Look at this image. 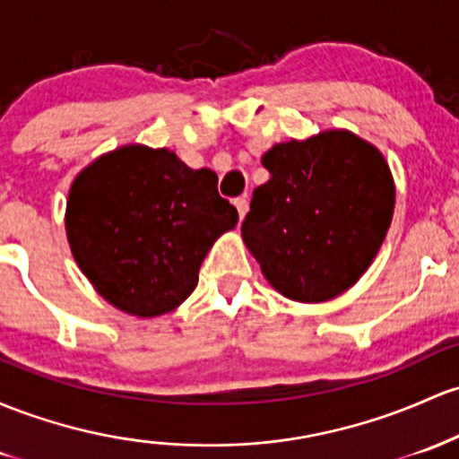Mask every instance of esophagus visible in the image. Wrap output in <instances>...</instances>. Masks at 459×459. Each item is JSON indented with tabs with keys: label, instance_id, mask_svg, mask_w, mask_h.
I'll list each match as a JSON object with an SVG mask.
<instances>
[{
	"label": "esophagus",
	"instance_id": "34e87169",
	"mask_svg": "<svg viewBox=\"0 0 459 459\" xmlns=\"http://www.w3.org/2000/svg\"><path fill=\"white\" fill-rule=\"evenodd\" d=\"M233 204H235V209H238L239 220H244L246 213H248V200H246V198H238Z\"/></svg>",
	"mask_w": 459,
	"mask_h": 459
}]
</instances>
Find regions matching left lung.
Segmentation results:
<instances>
[{"instance_id":"left-lung-1","label":"left lung","mask_w":459,"mask_h":459,"mask_svg":"<svg viewBox=\"0 0 459 459\" xmlns=\"http://www.w3.org/2000/svg\"><path fill=\"white\" fill-rule=\"evenodd\" d=\"M241 239L265 281L296 303H326L361 279L394 215V178L370 141L344 128L276 143L261 156Z\"/></svg>"}]
</instances>
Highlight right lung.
Listing matches in <instances>:
<instances>
[{
    "label": "right lung",
    "instance_id": "obj_1",
    "mask_svg": "<svg viewBox=\"0 0 459 459\" xmlns=\"http://www.w3.org/2000/svg\"><path fill=\"white\" fill-rule=\"evenodd\" d=\"M235 224L238 209L218 194V174L141 143L91 160L65 209L78 268L107 303L137 318L183 305L211 246Z\"/></svg>",
    "mask_w": 459,
    "mask_h": 459
}]
</instances>
